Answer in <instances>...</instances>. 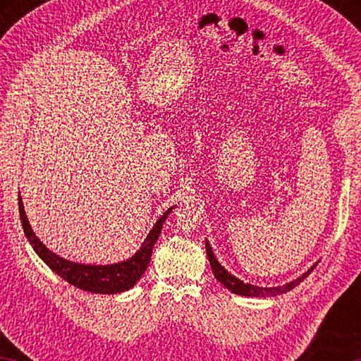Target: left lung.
<instances>
[{
  "label": "left lung",
  "mask_w": 361,
  "mask_h": 361,
  "mask_svg": "<svg viewBox=\"0 0 361 361\" xmlns=\"http://www.w3.org/2000/svg\"><path fill=\"white\" fill-rule=\"evenodd\" d=\"M205 250H207V255H209V261H210V266H212V271L215 274L216 280H219L226 288L231 290L232 293H235V295H240V296H255V298H266V296H277V295H282V293H286L295 288L296 285H299L302 282V280L309 276L310 272L314 271V267H310L307 272L302 274L301 277H298L295 282H290L283 286H274V288H262V286H255V285H250V283H243L242 280L235 279L234 276H231V274L226 271V269L219 264L218 259L215 258V255L212 252V247L209 245V242L205 240Z\"/></svg>",
  "instance_id": "1"
}]
</instances>
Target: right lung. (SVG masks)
<instances>
[{"label": "right lung", "mask_w": 361, "mask_h": 361, "mask_svg": "<svg viewBox=\"0 0 361 361\" xmlns=\"http://www.w3.org/2000/svg\"><path fill=\"white\" fill-rule=\"evenodd\" d=\"M172 209H169L157 219L154 228L151 229L148 237L145 239L142 248H140L130 259L111 266H85L60 258L56 253H52L51 250H47L46 245H42V242L35 235L32 226L28 223L25 210H23L22 199L19 195V212L23 232H25L27 239L32 243L35 252L39 255V258L44 261L57 276L66 280V282L71 283L73 286H76V288H81L90 293H103V295H113V293L126 291L132 288V286L138 282V279L143 276V272L149 264L152 247H154L156 240L159 239V235H161L162 224L166 223L169 213L172 212Z\"/></svg>", "instance_id": "add662e5"}]
</instances>
